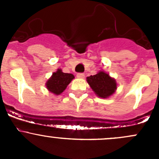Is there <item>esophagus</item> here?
<instances>
[{
	"instance_id": "obj_1",
	"label": "esophagus",
	"mask_w": 159,
	"mask_h": 159,
	"mask_svg": "<svg viewBox=\"0 0 159 159\" xmlns=\"http://www.w3.org/2000/svg\"><path fill=\"white\" fill-rule=\"evenodd\" d=\"M84 77V75L83 73L77 74V78H83Z\"/></svg>"
}]
</instances>
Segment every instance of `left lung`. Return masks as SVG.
I'll list each match as a JSON object with an SVG mask.
<instances>
[{
    "mask_svg": "<svg viewBox=\"0 0 159 159\" xmlns=\"http://www.w3.org/2000/svg\"><path fill=\"white\" fill-rule=\"evenodd\" d=\"M87 82L94 94L102 98H109L118 87L116 80L104 70H99L96 75L88 77Z\"/></svg>",
    "mask_w": 159,
    "mask_h": 159,
    "instance_id": "8db88e82",
    "label": "left lung"
}]
</instances>
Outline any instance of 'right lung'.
I'll use <instances>...</instances> for the list:
<instances>
[{"label": "right lung", "mask_w": 159, "mask_h": 159, "mask_svg": "<svg viewBox=\"0 0 159 159\" xmlns=\"http://www.w3.org/2000/svg\"><path fill=\"white\" fill-rule=\"evenodd\" d=\"M74 78L75 76L72 74L64 73L61 69L58 68L46 81L45 86L50 92L59 95L66 89L67 86Z\"/></svg>", "instance_id": "right-lung-1"}]
</instances>
